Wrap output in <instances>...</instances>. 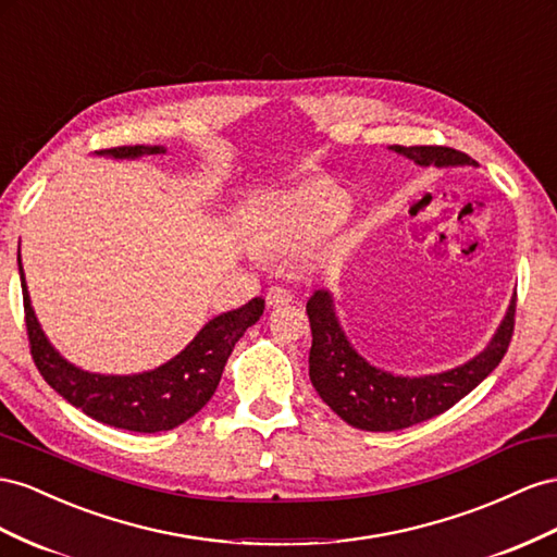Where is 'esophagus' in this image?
Returning <instances> with one entry per match:
<instances>
[{"label": "esophagus", "instance_id": "34e87169", "mask_svg": "<svg viewBox=\"0 0 557 557\" xmlns=\"http://www.w3.org/2000/svg\"><path fill=\"white\" fill-rule=\"evenodd\" d=\"M288 302H293L290 290L278 288V285H274V288L267 290V305L269 307H278V305H288Z\"/></svg>", "mask_w": 557, "mask_h": 557}]
</instances>
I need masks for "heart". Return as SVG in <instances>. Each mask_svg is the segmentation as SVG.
<instances>
[{"mask_svg": "<svg viewBox=\"0 0 557 557\" xmlns=\"http://www.w3.org/2000/svg\"><path fill=\"white\" fill-rule=\"evenodd\" d=\"M347 208V189L333 180H313L252 199L246 220L255 244L264 250H283L333 230Z\"/></svg>", "mask_w": 557, "mask_h": 557, "instance_id": "obj_1", "label": "heart"}]
</instances>
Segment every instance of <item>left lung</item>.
Wrapping results in <instances>:
<instances>
[{
	"label": "left lung",
	"mask_w": 557,
	"mask_h": 557,
	"mask_svg": "<svg viewBox=\"0 0 557 557\" xmlns=\"http://www.w3.org/2000/svg\"><path fill=\"white\" fill-rule=\"evenodd\" d=\"M388 149L419 166H478L469 154L453 147L391 145ZM307 315L311 323L309 377L327 408L360 431H400L443 414L502 363L513 337L516 297L483 351L469 363L424 377H400L370 366L339 327L333 295L327 290H315L309 297Z\"/></svg>",
	"instance_id": "1"
}]
</instances>
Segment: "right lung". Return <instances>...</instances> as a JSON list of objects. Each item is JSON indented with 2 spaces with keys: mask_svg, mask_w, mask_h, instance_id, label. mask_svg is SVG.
Masks as SVG:
<instances>
[{
  "mask_svg": "<svg viewBox=\"0 0 557 557\" xmlns=\"http://www.w3.org/2000/svg\"><path fill=\"white\" fill-rule=\"evenodd\" d=\"M161 145H128L102 149L98 154L114 159H138L143 154H163ZM18 272L23 285L25 325L29 339V354L41 377L58 391L74 408H79L96 422L135 433L171 431L197 414L215 394L224 363L234 344L244 337L246 330L260 321L264 299L255 297L248 305L234 311L220 313L208 321L199 335L169 363H163L140 374H96L67 363L39 327L37 315L29 305L27 285L23 276L21 250Z\"/></svg>",
  "mask_w": 557,
  "mask_h": 557,
  "instance_id": "add662e5",
  "label": "right lung"
}]
</instances>
